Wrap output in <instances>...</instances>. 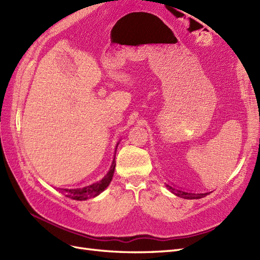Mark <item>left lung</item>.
<instances>
[{
	"mask_svg": "<svg viewBox=\"0 0 260 260\" xmlns=\"http://www.w3.org/2000/svg\"><path fill=\"white\" fill-rule=\"evenodd\" d=\"M168 187V190H170L171 193H174L175 195L179 196V198H182L185 200H199L202 198H205L206 195L209 194V192L206 193H192V192H185L183 190H179V188H175L170 185H166Z\"/></svg>",
	"mask_w": 260,
	"mask_h": 260,
	"instance_id": "obj_1",
	"label": "left lung"
}]
</instances>
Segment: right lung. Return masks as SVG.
Wrapping results in <instances>:
<instances>
[{
	"label": "right lung",
	"instance_id": "obj_1",
	"mask_svg": "<svg viewBox=\"0 0 260 260\" xmlns=\"http://www.w3.org/2000/svg\"><path fill=\"white\" fill-rule=\"evenodd\" d=\"M115 167H116V161L114 158L111 169H109V171L107 172V175L102 180L98 181V182H94L93 184L86 185L83 187H78V188H60L59 187L57 190H59V192L64 194L65 196H67V198L76 200V201H85L92 198H95V196L100 195L109 185V183H111L114 172H115Z\"/></svg>",
	"mask_w": 260,
	"mask_h": 260
}]
</instances>
